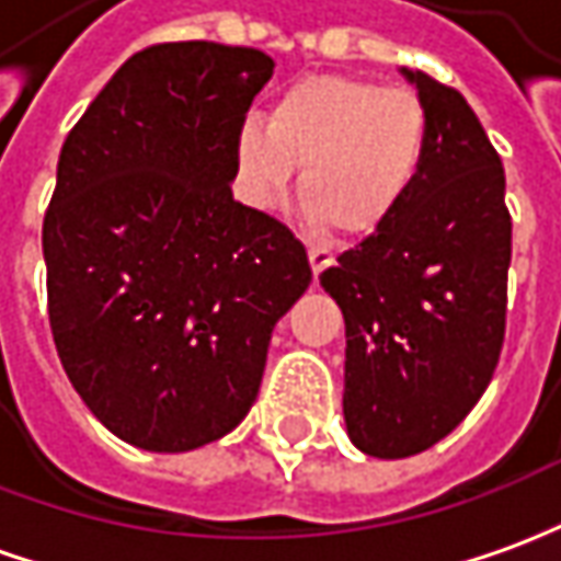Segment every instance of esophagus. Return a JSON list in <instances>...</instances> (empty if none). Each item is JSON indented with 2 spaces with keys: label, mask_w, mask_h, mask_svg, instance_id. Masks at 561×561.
<instances>
[{
  "label": "esophagus",
  "mask_w": 561,
  "mask_h": 561,
  "mask_svg": "<svg viewBox=\"0 0 561 561\" xmlns=\"http://www.w3.org/2000/svg\"><path fill=\"white\" fill-rule=\"evenodd\" d=\"M307 257H310L312 276H319L322 270H329V266L334 264V257H331V251H329V249H319V245H310V251H307Z\"/></svg>",
  "instance_id": "34e87169"
}]
</instances>
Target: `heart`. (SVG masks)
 <instances>
[{"label": "heart", "instance_id": "obj_1", "mask_svg": "<svg viewBox=\"0 0 561 561\" xmlns=\"http://www.w3.org/2000/svg\"><path fill=\"white\" fill-rule=\"evenodd\" d=\"M430 119L414 91L316 72L276 94L266 122L236 135V165L254 205H273L300 165L307 220L337 236L377 232L424 169Z\"/></svg>", "mask_w": 561, "mask_h": 561}]
</instances>
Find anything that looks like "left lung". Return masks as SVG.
<instances>
[{"label": "left lung", "instance_id": "obj_1", "mask_svg": "<svg viewBox=\"0 0 561 561\" xmlns=\"http://www.w3.org/2000/svg\"><path fill=\"white\" fill-rule=\"evenodd\" d=\"M430 119L424 169L399 211L319 282L344 312L350 442L426 451L482 399L506 322L504 165L463 94L402 67Z\"/></svg>", "mask_w": 561, "mask_h": 561}]
</instances>
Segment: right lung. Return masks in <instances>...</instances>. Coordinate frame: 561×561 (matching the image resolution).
I'll return each mask as SVG.
<instances>
[{"mask_svg": "<svg viewBox=\"0 0 561 561\" xmlns=\"http://www.w3.org/2000/svg\"><path fill=\"white\" fill-rule=\"evenodd\" d=\"M273 57L217 42L131 55L57 159L48 322L76 392L144 451L227 436L273 329L312 282L295 232L232 199L236 135Z\"/></svg>", "mask_w": 561, "mask_h": 561, "instance_id": "1", "label": "right lung"}]
</instances>
